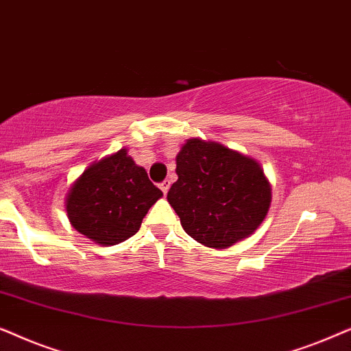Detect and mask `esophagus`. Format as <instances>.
<instances>
[{"instance_id": "34e87169", "label": "esophagus", "mask_w": 351, "mask_h": 351, "mask_svg": "<svg viewBox=\"0 0 351 351\" xmlns=\"http://www.w3.org/2000/svg\"><path fill=\"white\" fill-rule=\"evenodd\" d=\"M160 189L162 190V193H167V190L171 189V180L169 179H166V180H162L161 184H160Z\"/></svg>"}]
</instances>
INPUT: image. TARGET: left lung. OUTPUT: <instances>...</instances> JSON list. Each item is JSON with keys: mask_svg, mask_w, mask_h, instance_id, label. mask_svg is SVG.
<instances>
[{"mask_svg": "<svg viewBox=\"0 0 351 351\" xmlns=\"http://www.w3.org/2000/svg\"><path fill=\"white\" fill-rule=\"evenodd\" d=\"M176 162L179 179L167 201L186 234L223 249L256 232L271 203L270 184L257 161L220 143L190 138Z\"/></svg>", "mask_w": 351, "mask_h": 351, "instance_id": "left-lung-1", "label": "left lung"}]
</instances>
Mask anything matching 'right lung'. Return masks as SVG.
<instances>
[{"instance_id":"add662e5","label":"right lung","mask_w":351,"mask_h":351,"mask_svg":"<svg viewBox=\"0 0 351 351\" xmlns=\"http://www.w3.org/2000/svg\"><path fill=\"white\" fill-rule=\"evenodd\" d=\"M161 196L147 171L123 148L94 162L75 182L66 198V214L81 234L112 246L138 232L148 209Z\"/></svg>"}]
</instances>
